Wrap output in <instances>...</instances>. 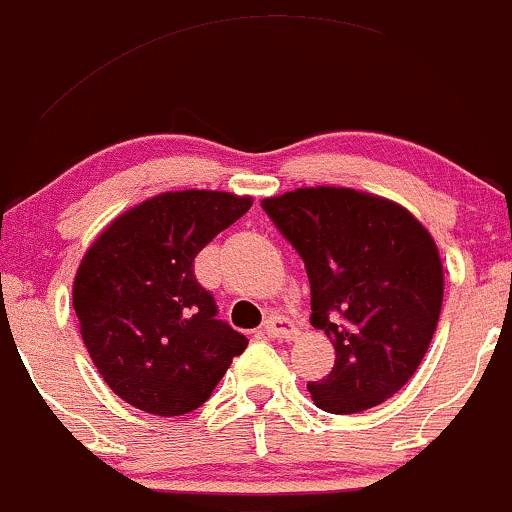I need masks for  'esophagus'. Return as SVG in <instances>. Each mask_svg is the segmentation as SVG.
<instances>
[{"label": "esophagus", "mask_w": 512, "mask_h": 512, "mask_svg": "<svg viewBox=\"0 0 512 512\" xmlns=\"http://www.w3.org/2000/svg\"><path fill=\"white\" fill-rule=\"evenodd\" d=\"M263 333L268 337H278V340H291L295 335V325L283 315H271V318L263 323Z\"/></svg>", "instance_id": "esophagus-1"}]
</instances>
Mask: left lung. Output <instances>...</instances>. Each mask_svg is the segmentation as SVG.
<instances>
[{
	"mask_svg": "<svg viewBox=\"0 0 512 512\" xmlns=\"http://www.w3.org/2000/svg\"><path fill=\"white\" fill-rule=\"evenodd\" d=\"M261 207L293 244L310 281V323L335 367L308 392L330 414L394 397L424 360L444 303V266L402 204L350 187H300Z\"/></svg>",
	"mask_w": 512,
	"mask_h": 512,
	"instance_id": "obj_1",
	"label": "left lung"
}]
</instances>
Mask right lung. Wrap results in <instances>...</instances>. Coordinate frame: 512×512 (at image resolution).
<instances>
[{
    "label": "right lung",
    "instance_id": "obj_1",
    "mask_svg": "<svg viewBox=\"0 0 512 512\" xmlns=\"http://www.w3.org/2000/svg\"><path fill=\"white\" fill-rule=\"evenodd\" d=\"M254 199L212 189L162 192L115 217L73 278V310L100 377L123 402L179 416L212 397L249 340L217 320L194 258Z\"/></svg>",
    "mask_w": 512,
    "mask_h": 512
}]
</instances>
